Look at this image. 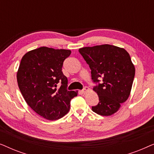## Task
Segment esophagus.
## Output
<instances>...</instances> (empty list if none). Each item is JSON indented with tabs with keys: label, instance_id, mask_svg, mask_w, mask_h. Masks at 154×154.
I'll list each match as a JSON object with an SVG mask.
<instances>
[{
	"label": "esophagus",
	"instance_id": "34e87169",
	"mask_svg": "<svg viewBox=\"0 0 154 154\" xmlns=\"http://www.w3.org/2000/svg\"><path fill=\"white\" fill-rule=\"evenodd\" d=\"M89 90H90V89H89V88H88V87H85V88H83V90H82V92H83V94H85L86 92H87Z\"/></svg>",
	"mask_w": 154,
	"mask_h": 154
}]
</instances>
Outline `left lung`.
Listing matches in <instances>:
<instances>
[{"instance_id": "obj_1", "label": "left lung", "mask_w": 154, "mask_h": 154, "mask_svg": "<svg viewBox=\"0 0 154 154\" xmlns=\"http://www.w3.org/2000/svg\"><path fill=\"white\" fill-rule=\"evenodd\" d=\"M79 51L89 64L93 81L102 79V83L93 88L100 102L92 110L104 116H111L131 92L135 68L129 53L123 48L109 44L84 47Z\"/></svg>"}]
</instances>
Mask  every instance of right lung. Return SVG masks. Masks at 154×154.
I'll return each instance as SVG.
<instances>
[{
  "label": "right lung",
  "instance_id": "add662e5",
  "mask_svg": "<svg viewBox=\"0 0 154 154\" xmlns=\"http://www.w3.org/2000/svg\"><path fill=\"white\" fill-rule=\"evenodd\" d=\"M70 50L41 47L22 57L17 72L19 88L27 104L44 119L54 121L70 109L78 91H67L68 80L63 74V62ZM60 82L62 85L56 88Z\"/></svg>",
  "mask_w": 154,
  "mask_h": 154
}]
</instances>
